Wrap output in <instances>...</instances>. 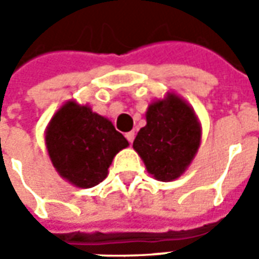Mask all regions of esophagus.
Here are the masks:
<instances>
[{
  "instance_id": "34e87169",
  "label": "esophagus",
  "mask_w": 259,
  "mask_h": 259,
  "mask_svg": "<svg viewBox=\"0 0 259 259\" xmlns=\"http://www.w3.org/2000/svg\"><path fill=\"white\" fill-rule=\"evenodd\" d=\"M126 139H127V141H129L130 144H132V143H133V140H135V136H136V133L135 132H129V133H126Z\"/></svg>"
}]
</instances>
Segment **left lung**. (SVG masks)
I'll return each instance as SVG.
<instances>
[{
  "mask_svg": "<svg viewBox=\"0 0 259 259\" xmlns=\"http://www.w3.org/2000/svg\"><path fill=\"white\" fill-rule=\"evenodd\" d=\"M146 116L147 124L136 136L133 148L155 179H178L200 146L201 129L195 113L182 98L170 94L152 102Z\"/></svg>",
  "mask_w": 259,
  "mask_h": 259,
  "instance_id": "1",
  "label": "left lung"
}]
</instances>
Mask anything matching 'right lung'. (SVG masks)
<instances>
[{"label": "right lung", "mask_w": 259, "mask_h": 259, "mask_svg": "<svg viewBox=\"0 0 259 259\" xmlns=\"http://www.w3.org/2000/svg\"><path fill=\"white\" fill-rule=\"evenodd\" d=\"M46 141L59 175L81 189L105 179L113 157L129 146L107 118L73 101L54 115Z\"/></svg>", "instance_id": "add662e5"}]
</instances>
